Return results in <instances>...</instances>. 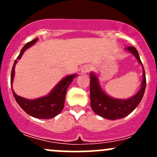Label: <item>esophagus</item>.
I'll list each match as a JSON object with an SVG mask.
<instances>
[{"instance_id": "esophagus-1", "label": "esophagus", "mask_w": 157, "mask_h": 157, "mask_svg": "<svg viewBox=\"0 0 157 157\" xmlns=\"http://www.w3.org/2000/svg\"><path fill=\"white\" fill-rule=\"evenodd\" d=\"M90 68H91L90 65H89V64H86V65H84L83 67H82L81 73L82 74H86V73L90 71Z\"/></svg>"}]
</instances>
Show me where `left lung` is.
I'll return each mask as SVG.
<instances>
[{"label": "left lung", "mask_w": 157, "mask_h": 157, "mask_svg": "<svg viewBox=\"0 0 157 157\" xmlns=\"http://www.w3.org/2000/svg\"><path fill=\"white\" fill-rule=\"evenodd\" d=\"M125 49L135 57L143 68V80L140 88L133 96L128 99H116L109 96L101 88L97 75L90 72V105L95 113L106 119H120L131 113L140 102L146 89L144 68L137 49L131 46Z\"/></svg>", "instance_id": "8db88e82"}]
</instances>
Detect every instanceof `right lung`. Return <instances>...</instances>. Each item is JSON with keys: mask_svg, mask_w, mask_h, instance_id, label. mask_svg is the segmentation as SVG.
Masks as SVG:
<instances>
[{"mask_svg": "<svg viewBox=\"0 0 157 157\" xmlns=\"http://www.w3.org/2000/svg\"><path fill=\"white\" fill-rule=\"evenodd\" d=\"M37 39L38 38L26 43L22 48L17 60H15V61H14L12 71H11V89H12L14 98H15L18 105L28 115L34 117V118H40V119H48V118H52L57 116L63 110L67 88H68L70 84L72 83L74 78L77 77V74H71V75L66 76L65 77L60 80L59 83L51 90V92L48 95L42 96V97L34 99H28L16 94L15 92L13 91V82L14 75H15L16 64L17 63L18 60L21 58L22 55H23L25 51L30 48L32 45L36 44V42H37Z\"/></svg>", "mask_w": 157, "mask_h": 157, "instance_id": "add662e5", "label": "right lung"}]
</instances>
